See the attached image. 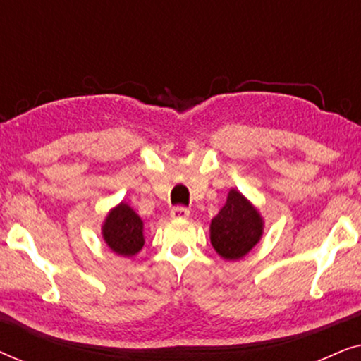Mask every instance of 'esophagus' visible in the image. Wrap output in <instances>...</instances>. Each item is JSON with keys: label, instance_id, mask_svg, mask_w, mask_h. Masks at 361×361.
<instances>
[{"label": "esophagus", "instance_id": "obj_1", "mask_svg": "<svg viewBox=\"0 0 361 361\" xmlns=\"http://www.w3.org/2000/svg\"><path fill=\"white\" fill-rule=\"evenodd\" d=\"M190 215V210L187 209V207H184V205H177V207H174V209L171 210V216L172 219H177V220H180V219H187V216Z\"/></svg>", "mask_w": 361, "mask_h": 361}]
</instances>
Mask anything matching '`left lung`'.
<instances>
[{
	"label": "left lung",
	"instance_id": "8db88e82",
	"mask_svg": "<svg viewBox=\"0 0 361 361\" xmlns=\"http://www.w3.org/2000/svg\"><path fill=\"white\" fill-rule=\"evenodd\" d=\"M263 220L240 192L230 190L226 204L210 224V241L225 259H240L258 243Z\"/></svg>",
	"mask_w": 361,
	"mask_h": 361
}]
</instances>
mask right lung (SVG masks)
Returning <instances> with one entry per match:
<instances>
[{"label": "right lung", "instance_id": "obj_1", "mask_svg": "<svg viewBox=\"0 0 361 361\" xmlns=\"http://www.w3.org/2000/svg\"><path fill=\"white\" fill-rule=\"evenodd\" d=\"M103 238L108 248L121 256H133L142 248V221L135 210L126 204H120L110 212L103 225Z\"/></svg>", "mask_w": 361, "mask_h": 361}]
</instances>
